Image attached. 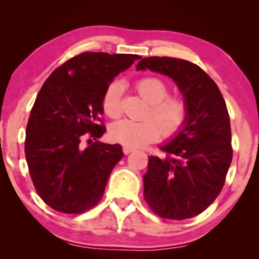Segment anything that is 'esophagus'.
I'll return each instance as SVG.
<instances>
[{
	"label": "esophagus",
	"instance_id": "esophagus-1",
	"mask_svg": "<svg viewBox=\"0 0 259 259\" xmlns=\"http://www.w3.org/2000/svg\"><path fill=\"white\" fill-rule=\"evenodd\" d=\"M122 151H123V153L125 154H128V153H131V152H133L134 150L132 147H130V146H123L122 147Z\"/></svg>",
	"mask_w": 259,
	"mask_h": 259
}]
</instances>
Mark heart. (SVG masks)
Returning a JSON list of instances; mask_svg holds the SVG:
<instances>
[{"label": "heart", "mask_w": 259, "mask_h": 259, "mask_svg": "<svg viewBox=\"0 0 259 259\" xmlns=\"http://www.w3.org/2000/svg\"><path fill=\"white\" fill-rule=\"evenodd\" d=\"M136 90L150 104L143 121L123 119L113 123L109 136L114 141L131 147H144L157 141L161 136L172 138L180 132L189 116L185 99L168 95L167 83L160 77L144 76L137 81ZM122 83L113 81L102 97V111L112 119L122 114Z\"/></svg>", "instance_id": "obj_1"}]
</instances>
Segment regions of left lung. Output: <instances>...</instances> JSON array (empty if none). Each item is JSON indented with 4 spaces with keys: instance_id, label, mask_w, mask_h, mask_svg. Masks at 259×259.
<instances>
[{
    "instance_id": "obj_1",
    "label": "left lung",
    "mask_w": 259,
    "mask_h": 259,
    "mask_svg": "<svg viewBox=\"0 0 259 259\" xmlns=\"http://www.w3.org/2000/svg\"><path fill=\"white\" fill-rule=\"evenodd\" d=\"M137 69L171 77L189 106V116L178 136L160 147L165 157H148L144 198L159 217L192 218L221 193L232 160L225 100L214 81L186 60L151 56L140 60Z\"/></svg>"
}]
</instances>
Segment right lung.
I'll return each mask as SVG.
<instances>
[{"instance_id":"right-lung-1","label":"right lung","mask_w":259,"mask_h":259,"mask_svg":"<svg viewBox=\"0 0 259 259\" xmlns=\"http://www.w3.org/2000/svg\"><path fill=\"white\" fill-rule=\"evenodd\" d=\"M140 56L84 52L58 67L38 92L27 123L24 153L31 182L53 210L77 214L101 200L119 144L97 140L106 132L102 97L112 80Z\"/></svg>"}]
</instances>
